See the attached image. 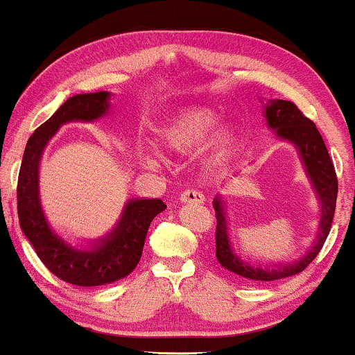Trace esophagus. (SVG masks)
<instances>
[{"mask_svg":"<svg viewBox=\"0 0 355 355\" xmlns=\"http://www.w3.org/2000/svg\"><path fill=\"white\" fill-rule=\"evenodd\" d=\"M204 200H205V198H204L202 192H199L196 189H187L181 194V202H184V204H187V202H189V204H204Z\"/></svg>","mask_w":355,"mask_h":355,"instance_id":"1","label":"esophagus"}]
</instances>
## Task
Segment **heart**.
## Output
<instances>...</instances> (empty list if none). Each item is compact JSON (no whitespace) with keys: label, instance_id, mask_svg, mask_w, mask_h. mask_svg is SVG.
I'll return each mask as SVG.
<instances>
[{"label":"heart","instance_id":"obj_1","mask_svg":"<svg viewBox=\"0 0 355 355\" xmlns=\"http://www.w3.org/2000/svg\"><path fill=\"white\" fill-rule=\"evenodd\" d=\"M218 123L217 116L212 112L202 108H189L178 113L168 123L157 130L156 139L159 146L173 153H191L202 144L212 135ZM144 166H153L150 156L141 155Z\"/></svg>","mask_w":355,"mask_h":355}]
</instances>
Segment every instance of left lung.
Here are the masks:
<instances>
[{"label":"left lung","mask_w":355,"mask_h":355,"mask_svg":"<svg viewBox=\"0 0 355 355\" xmlns=\"http://www.w3.org/2000/svg\"><path fill=\"white\" fill-rule=\"evenodd\" d=\"M263 103V102H261ZM265 118L271 130H275L278 138L286 139L295 144L298 150L306 174L316 191L319 202H321V220H319V230L316 239L304 257L300 260L286 265H275V268H261L253 266L248 261L240 260L234 248L230 247L229 227L222 199H214V209H216L217 229H216V257L218 263L232 273L239 275L250 283H270L283 279L293 275H298L308 266L318 253L321 252L327 235H329L332 218L336 211V199H338V178L332 159L327 153V148L319 133L316 125L309 118L303 115L293 102L288 100H268L265 103Z\"/></svg>","instance_id":"1"}]
</instances>
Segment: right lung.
Segmentation results:
<instances>
[{
	"label": "right lung",
	"mask_w": 355,
	"mask_h": 355,
	"mask_svg": "<svg viewBox=\"0 0 355 355\" xmlns=\"http://www.w3.org/2000/svg\"><path fill=\"white\" fill-rule=\"evenodd\" d=\"M110 97V92H97L65 100L28 139L17 178L21 229L51 273L77 286H100L130 275L141 258L151 220L166 209L161 199L130 200L115 229L84 250L64 242L47 224L39 199V161L44 148L57 130L69 121H94L107 115Z\"/></svg>",
	"instance_id": "obj_1"
}]
</instances>
